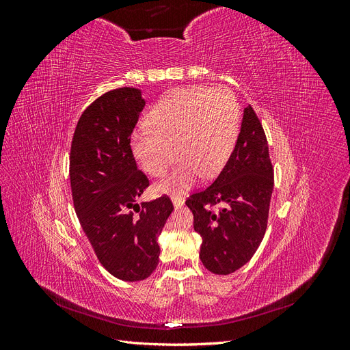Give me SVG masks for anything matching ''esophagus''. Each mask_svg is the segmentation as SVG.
<instances>
[{
    "instance_id": "obj_1",
    "label": "esophagus",
    "mask_w": 350,
    "mask_h": 350,
    "mask_svg": "<svg viewBox=\"0 0 350 350\" xmlns=\"http://www.w3.org/2000/svg\"><path fill=\"white\" fill-rule=\"evenodd\" d=\"M184 203H185V201H184V198H181V197H174V198H172V204H174L175 208L183 207Z\"/></svg>"
}]
</instances>
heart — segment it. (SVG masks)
I'll list each match as a JSON object with an SVG mask.
<instances>
[{
  "label": "heart",
  "mask_w": 350,
  "mask_h": 350,
  "mask_svg": "<svg viewBox=\"0 0 350 350\" xmlns=\"http://www.w3.org/2000/svg\"><path fill=\"white\" fill-rule=\"evenodd\" d=\"M239 107L225 88H188L169 93L146 115V129L131 137L135 162L150 176H162L179 159L175 171L154 185V193L181 197L201 175L216 176L234 150Z\"/></svg>",
  "instance_id": "obj_1"
}]
</instances>
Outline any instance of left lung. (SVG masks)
<instances>
[{"label": "left lung", "instance_id": "1", "mask_svg": "<svg viewBox=\"0 0 350 350\" xmlns=\"http://www.w3.org/2000/svg\"><path fill=\"white\" fill-rule=\"evenodd\" d=\"M273 184L266 134L247 107L235 149L216 181L185 201L203 239L200 260L208 271L230 274L256 254L266 234ZM215 204L224 206L219 214L208 210Z\"/></svg>", "mask_w": 350, "mask_h": 350}]
</instances>
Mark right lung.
<instances>
[{
  "instance_id": "right-lung-1",
  "label": "right lung",
  "mask_w": 350,
  "mask_h": 350,
  "mask_svg": "<svg viewBox=\"0 0 350 350\" xmlns=\"http://www.w3.org/2000/svg\"><path fill=\"white\" fill-rule=\"evenodd\" d=\"M144 105L140 89L102 94L81 113L70 153L72 201L84 235L102 266L124 282L154 271L157 239L174 211L165 196L139 204L149 179L137 169L130 137Z\"/></svg>"
}]
</instances>
